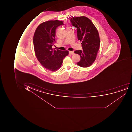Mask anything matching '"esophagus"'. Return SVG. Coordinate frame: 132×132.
Listing matches in <instances>:
<instances>
[{
    "instance_id": "1",
    "label": "esophagus",
    "mask_w": 132,
    "mask_h": 132,
    "mask_svg": "<svg viewBox=\"0 0 132 132\" xmlns=\"http://www.w3.org/2000/svg\"><path fill=\"white\" fill-rule=\"evenodd\" d=\"M69 54L71 55H73L74 54V51H69Z\"/></svg>"
}]
</instances>
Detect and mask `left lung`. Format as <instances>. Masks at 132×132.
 <instances>
[{
    "label": "left lung",
    "mask_w": 132,
    "mask_h": 132,
    "mask_svg": "<svg viewBox=\"0 0 132 132\" xmlns=\"http://www.w3.org/2000/svg\"><path fill=\"white\" fill-rule=\"evenodd\" d=\"M71 22L72 26L77 28L78 39L82 42L83 50L74 52L81 58L77 65L82 67H88L95 61L100 49L99 33L93 22L86 16L72 17Z\"/></svg>",
    "instance_id": "obj_1"
}]
</instances>
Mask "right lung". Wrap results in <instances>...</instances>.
<instances>
[{
  "label": "right lung",
  "mask_w": 132,
  "mask_h": 132,
  "mask_svg": "<svg viewBox=\"0 0 132 132\" xmlns=\"http://www.w3.org/2000/svg\"><path fill=\"white\" fill-rule=\"evenodd\" d=\"M63 22L59 20L42 22L37 27L33 37L34 50L37 60L44 67L51 71L59 69L63 60L69 54L67 50H55L52 47L55 42L56 29L63 24Z\"/></svg>",
  "instance_id": "1"
}]
</instances>
